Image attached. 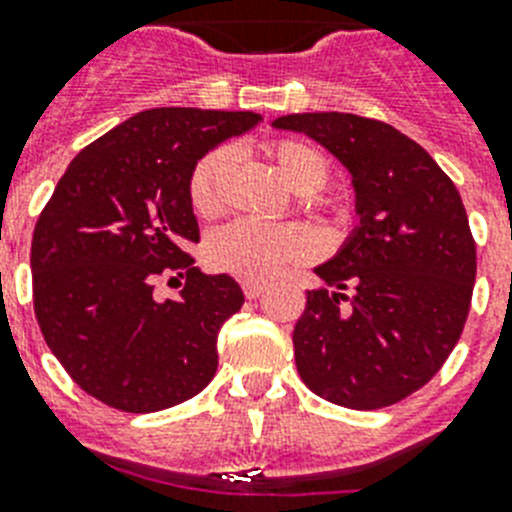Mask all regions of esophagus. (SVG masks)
<instances>
[{"label": "esophagus", "mask_w": 512, "mask_h": 512, "mask_svg": "<svg viewBox=\"0 0 512 512\" xmlns=\"http://www.w3.org/2000/svg\"><path fill=\"white\" fill-rule=\"evenodd\" d=\"M241 284H243V292H246L248 300H256V297H259L261 292L266 289V284L259 282V279H243Z\"/></svg>", "instance_id": "34e87169"}]
</instances>
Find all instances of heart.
Returning <instances> with one entry per match:
<instances>
[{
	"mask_svg": "<svg viewBox=\"0 0 512 512\" xmlns=\"http://www.w3.org/2000/svg\"><path fill=\"white\" fill-rule=\"evenodd\" d=\"M274 171L300 197L320 192L328 184L330 166L320 148L300 138L266 140L261 146ZM230 169V153L217 148L200 158L189 176V202L202 217H215L225 205V176ZM310 235L297 225L233 223L220 228L207 241V261L217 271H228L241 279H269L282 266L305 259L310 253Z\"/></svg>",
	"mask_w": 512,
	"mask_h": 512,
	"instance_id": "heart-1",
	"label": "heart"
}]
</instances>
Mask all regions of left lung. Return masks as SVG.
Listing matches in <instances>:
<instances>
[{"instance_id": "left-lung-1", "label": "left lung", "mask_w": 512, "mask_h": 512, "mask_svg": "<svg viewBox=\"0 0 512 512\" xmlns=\"http://www.w3.org/2000/svg\"><path fill=\"white\" fill-rule=\"evenodd\" d=\"M295 130L351 174L359 225L315 266L292 343L302 382L351 410L395 405L443 366L469 315L477 248L454 182L408 135L348 112L271 122Z\"/></svg>"}]
</instances>
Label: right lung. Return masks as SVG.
Wrapping results in <instances>:
<instances>
[{"instance_id": "obj_1", "label": "right lung", "mask_w": 512, "mask_h": 512, "mask_svg": "<svg viewBox=\"0 0 512 512\" xmlns=\"http://www.w3.org/2000/svg\"><path fill=\"white\" fill-rule=\"evenodd\" d=\"M259 122L256 112L197 107L138 112L71 161L40 212L30 251L38 325L71 379L104 405L156 413L215 377L217 333L241 310L243 289L192 264L200 228L189 176ZM164 273L188 277L176 301L152 295Z\"/></svg>"}]
</instances>
